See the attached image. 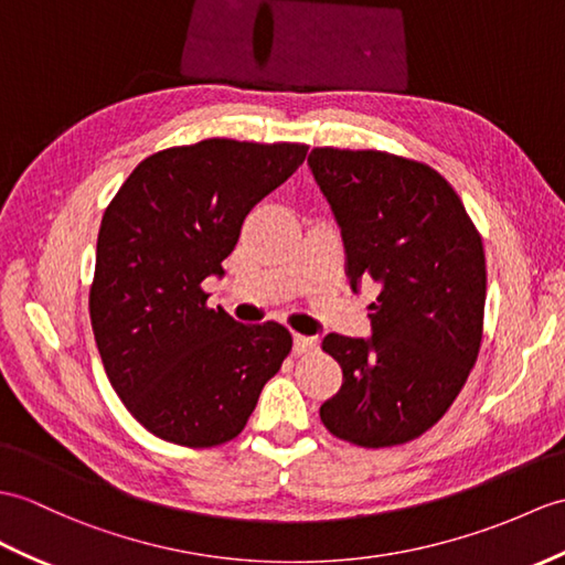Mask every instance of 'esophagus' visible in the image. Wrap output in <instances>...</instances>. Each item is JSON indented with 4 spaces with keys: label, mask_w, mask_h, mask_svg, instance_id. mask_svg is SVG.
<instances>
[{
    "label": "esophagus",
    "mask_w": 565,
    "mask_h": 565,
    "mask_svg": "<svg viewBox=\"0 0 565 565\" xmlns=\"http://www.w3.org/2000/svg\"><path fill=\"white\" fill-rule=\"evenodd\" d=\"M294 349L296 353H312L318 349V342L312 337H303V334H294Z\"/></svg>",
    "instance_id": "obj_1"
}]
</instances>
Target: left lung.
Returning <instances> with one entry per match:
<instances>
[{
  "instance_id": "obj_1",
  "label": "left lung",
  "mask_w": 565,
  "mask_h": 565,
  "mask_svg": "<svg viewBox=\"0 0 565 565\" xmlns=\"http://www.w3.org/2000/svg\"><path fill=\"white\" fill-rule=\"evenodd\" d=\"M308 163L342 226L351 288L380 286L371 339H322L344 383L320 418L361 448L409 443L440 422L477 363L487 303L481 235L450 182L422 161L315 147Z\"/></svg>"
}]
</instances>
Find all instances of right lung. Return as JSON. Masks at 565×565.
<instances>
[{
  "instance_id": "right-lung-1",
  "label": "right lung",
  "mask_w": 565,
  "mask_h": 565,
  "mask_svg": "<svg viewBox=\"0 0 565 565\" xmlns=\"http://www.w3.org/2000/svg\"><path fill=\"white\" fill-rule=\"evenodd\" d=\"M306 143L204 139L143 159L105 209L88 315L127 412L161 440H233L291 353L279 322L241 324L209 308L250 209L306 161Z\"/></svg>"
}]
</instances>
